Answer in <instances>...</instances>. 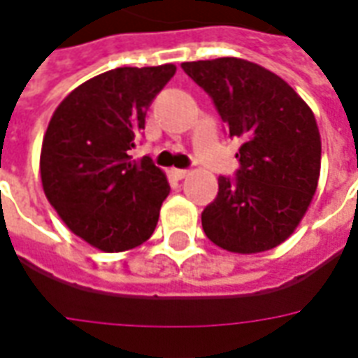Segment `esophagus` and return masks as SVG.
Here are the masks:
<instances>
[{
  "instance_id": "esophagus-1",
  "label": "esophagus",
  "mask_w": 358,
  "mask_h": 358,
  "mask_svg": "<svg viewBox=\"0 0 358 358\" xmlns=\"http://www.w3.org/2000/svg\"><path fill=\"white\" fill-rule=\"evenodd\" d=\"M172 176L176 180H182V178H186L187 174H189V171H186V169H172Z\"/></svg>"
}]
</instances>
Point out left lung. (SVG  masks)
<instances>
[{"instance_id":"8db88e82","label":"left lung","mask_w":358,"mask_h":358,"mask_svg":"<svg viewBox=\"0 0 358 358\" xmlns=\"http://www.w3.org/2000/svg\"><path fill=\"white\" fill-rule=\"evenodd\" d=\"M182 70L213 98L229 138L241 142L235 176H220L218 195L201 214L206 237L229 252L275 248L292 235L317 189L313 112L285 79L243 58L184 62Z\"/></svg>"}]
</instances>
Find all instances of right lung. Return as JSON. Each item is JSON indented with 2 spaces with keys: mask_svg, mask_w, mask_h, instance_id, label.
Wrapping results in <instances>:
<instances>
[{
  "mask_svg": "<svg viewBox=\"0 0 358 358\" xmlns=\"http://www.w3.org/2000/svg\"><path fill=\"white\" fill-rule=\"evenodd\" d=\"M174 64L115 68L79 85L52 113L41 148L47 199L78 237L123 252L152 237L171 192L148 155L132 161L145 113Z\"/></svg>",
  "mask_w": 358,
  "mask_h": 358,
  "instance_id": "add662e5",
  "label": "right lung"
}]
</instances>
